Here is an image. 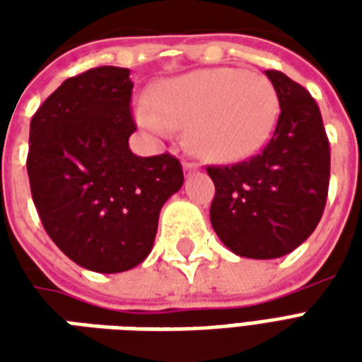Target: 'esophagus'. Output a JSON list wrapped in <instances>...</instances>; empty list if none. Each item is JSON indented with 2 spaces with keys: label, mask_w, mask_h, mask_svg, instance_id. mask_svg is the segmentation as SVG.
<instances>
[{
  "label": "esophagus",
  "mask_w": 362,
  "mask_h": 362,
  "mask_svg": "<svg viewBox=\"0 0 362 362\" xmlns=\"http://www.w3.org/2000/svg\"><path fill=\"white\" fill-rule=\"evenodd\" d=\"M184 170H186V173H196V170H199V166H197L196 163L184 160Z\"/></svg>",
  "instance_id": "obj_1"
}]
</instances>
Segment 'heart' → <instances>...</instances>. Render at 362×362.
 <instances>
[{"label": "heart", "mask_w": 362, "mask_h": 362, "mask_svg": "<svg viewBox=\"0 0 362 362\" xmlns=\"http://www.w3.org/2000/svg\"><path fill=\"white\" fill-rule=\"evenodd\" d=\"M135 119L157 137L189 126V145L199 157L233 163L258 151L272 135L279 98L266 75L233 67L197 69L160 81Z\"/></svg>", "instance_id": "b5f03b06"}]
</instances>
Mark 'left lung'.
<instances>
[{
	"label": "left lung",
	"instance_id": "obj_1",
	"mask_svg": "<svg viewBox=\"0 0 362 362\" xmlns=\"http://www.w3.org/2000/svg\"><path fill=\"white\" fill-rule=\"evenodd\" d=\"M277 90L279 119L259 155L233 166H209L215 184L209 217L240 258H281L318 227L329 184V143L310 93L281 71H266Z\"/></svg>",
	"mask_w": 362,
	"mask_h": 362
}]
</instances>
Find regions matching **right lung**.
I'll use <instances>...</instances> for the list:
<instances>
[{"label":"right lung","instance_id":"add662e5","mask_svg":"<svg viewBox=\"0 0 362 362\" xmlns=\"http://www.w3.org/2000/svg\"><path fill=\"white\" fill-rule=\"evenodd\" d=\"M134 83L104 66L66 79L30 119L27 170L36 211L67 258L96 273L139 266L158 213L184 184L173 155L129 149Z\"/></svg>","mask_w":362,"mask_h":362}]
</instances>
